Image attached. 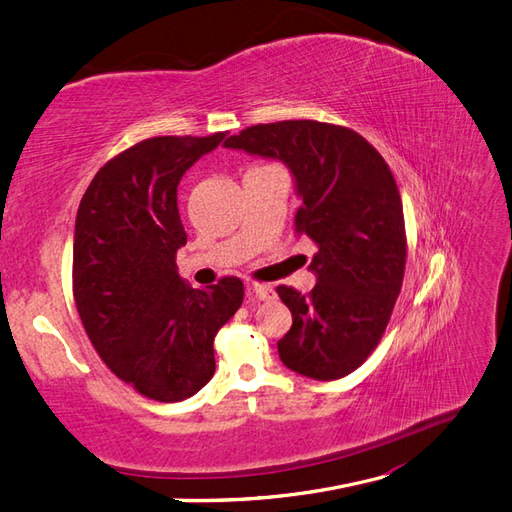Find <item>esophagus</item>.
<instances>
[{"label":"esophagus","mask_w":512,"mask_h":512,"mask_svg":"<svg viewBox=\"0 0 512 512\" xmlns=\"http://www.w3.org/2000/svg\"><path fill=\"white\" fill-rule=\"evenodd\" d=\"M248 290H251L259 300H272L274 296V290H272V285H266V283H251L248 285Z\"/></svg>","instance_id":"obj_1"}]
</instances>
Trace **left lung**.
I'll return each instance as SVG.
<instances>
[{
    "label": "left lung",
    "instance_id": "left-lung-1",
    "mask_svg": "<svg viewBox=\"0 0 512 512\" xmlns=\"http://www.w3.org/2000/svg\"><path fill=\"white\" fill-rule=\"evenodd\" d=\"M225 147L290 168L303 201L296 233L318 246L309 296L277 287L292 311L277 344L283 365L316 381L348 376L381 342L404 277V214L387 162L357 131L318 121L253 125Z\"/></svg>",
    "mask_w": 512,
    "mask_h": 512
}]
</instances>
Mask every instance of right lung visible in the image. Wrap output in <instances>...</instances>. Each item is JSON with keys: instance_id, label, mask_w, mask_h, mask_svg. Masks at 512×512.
I'll return each instance as SVG.
<instances>
[{"instance_id": "add662e5", "label": "right lung", "mask_w": 512, "mask_h": 512, "mask_svg": "<svg viewBox=\"0 0 512 512\" xmlns=\"http://www.w3.org/2000/svg\"><path fill=\"white\" fill-rule=\"evenodd\" d=\"M225 136L142 140L99 170L77 209V313L103 363L157 402L186 400L209 383L214 337L244 298L240 279L194 290L175 264L188 240L177 186Z\"/></svg>"}]
</instances>
